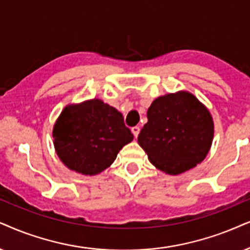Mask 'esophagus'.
Here are the masks:
<instances>
[{
  "label": "esophagus",
  "mask_w": 250,
  "mask_h": 250,
  "mask_svg": "<svg viewBox=\"0 0 250 250\" xmlns=\"http://www.w3.org/2000/svg\"><path fill=\"white\" fill-rule=\"evenodd\" d=\"M140 130H141V129H140V127H137V125H136V127H132L131 128V131H132V134H134L135 137H137L138 134H140Z\"/></svg>",
  "instance_id": "obj_1"
}]
</instances>
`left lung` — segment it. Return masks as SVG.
I'll return each instance as SVG.
<instances>
[{
  "label": "left lung",
  "instance_id": "8db88e82",
  "mask_svg": "<svg viewBox=\"0 0 250 250\" xmlns=\"http://www.w3.org/2000/svg\"><path fill=\"white\" fill-rule=\"evenodd\" d=\"M138 144L158 169L178 175L202 163L212 144L213 120L209 109L188 91L153 100Z\"/></svg>",
  "mask_w": 250,
  "mask_h": 250
}]
</instances>
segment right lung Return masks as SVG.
Listing matches in <instances>:
<instances>
[{
    "mask_svg": "<svg viewBox=\"0 0 250 250\" xmlns=\"http://www.w3.org/2000/svg\"><path fill=\"white\" fill-rule=\"evenodd\" d=\"M54 147L68 168L96 175L112 165L134 140L118 109L100 99L64 107L53 128Z\"/></svg>",
    "mask_w": 250,
    "mask_h": 250,
    "instance_id": "obj_1",
    "label": "right lung"
}]
</instances>
